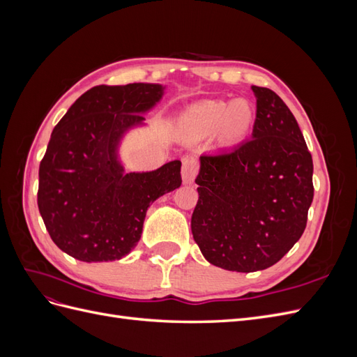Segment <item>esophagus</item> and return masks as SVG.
<instances>
[{
  "label": "esophagus",
  "instance_id": "1",
  "mask_svg": "<svg viewBox=\"0 0 357 357\" xmlns=\"http://www.w3.org/2000/svg\"><path fill=\"white\" fill-rule=\"evenodd\" d=\"M198 174V162L195 158L188 156V158H183L181 160V176H183V183H186V185H190L195 180Z\"/></svg>",
  "mask_w": 357,
  "mask_h": 357
}]
</instances>
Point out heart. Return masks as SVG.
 <instances>
[{"label":"heart","mask_w":357,"mask_h":357,"mask_svg":"<svg viewBox=\"0 0 357 357\" xmlns=\"http://www.w3.org/2000/svg\"><path fill=\"white\" fill-rule=\"evenodd\" d=\"M253 123V110L244 100L232 102L202 101L186 114V125L197 137H207L218 129L225 142L241 139Z\"/></svg>","instance_id":"1"}]
</instances>
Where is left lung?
<instances>
[{
  "label": "left lung",
  "mask_w": 357,
  "mask_h": 357,
  "mask_svg": "<svg viewBox=\"0 0 357 357\" xmlns=\"http://www.w3.org/2000/svg\"><path fill=\"white\" fill-rule=\"evenodd\" d=\"M252 138L201 156L192 234L214 266L253 273L277 264L304 234L314 197L312 158L280 96L252 86Z\"/></svg>",
  "instance_id": "left-lung-1"
}]
</instances>
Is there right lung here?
Returning a JSON list of instances; mask_svg holds the SVG:
<instances>
[{
  "label": "right lung",
  "instance_id": "1",
  "mask_svg": "<svg viewBox=\"0 0 357 357\" xmlns=\"http://www.w3.org/2000/svg\"><path fill=\"white\" fill-rule=\"evenodd\" d=\"M162 96V86H95L55 126L38 169V210L62 252L83 262H109L138 244L146 211L180 188V160L129 172L117 160L126 129Z\"/></svg>",
  "mask_w": 357,
  "mask_h": 357
}]
</instances>
